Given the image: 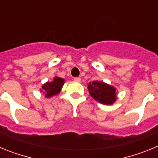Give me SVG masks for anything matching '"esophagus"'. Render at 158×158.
I'll return each instance as SVG.
<instances>
[{
  "mask_svg": "<svg viewBox=\"0 0 158 158\" xmlns=\"http://www.w3.org/2000/svg\"><path fill=\"white\" fill-rule=\"evenodd\" d=\"M73 80H74L75 81H77V82H80L81 79V77H74V78H73Z\"/></svg>",
  "mask_w": 158,
  "mask_h": 158,
  "instance_id": "esophagus-1",
  "label": "esophagus"
}]
</instances>
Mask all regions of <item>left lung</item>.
I'll list each match as a JSON object with an SVG mask.
<instances>
[{"instance_id": "8db88e82", "label": "left lung", "mask_w": 158, "mask_h": 158, "mask_svg": "<svg viewBox=\"0 0 158 158\" xmlns=\"http://www.w3.org/2000/svg\"><path fill=\"white\" fill-rule=\"evenodd\" d=\"M89 94L103 104H111L116 100L115 89L103 81H93L88 85Z\"/></svg>"}]
</instances>
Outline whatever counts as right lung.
<instances>
[{
	"instance_id": "right-lung-1",
	"label": "right lung",
	"mask_w": 158,
	"mask_h": 158,
	"mask_svg": "<svg viewBox=\"0 0 158 158\" xmlns=\"http://www.w3.org/2000/svg\"><path fill=\"white\" fill-rule=\"evenodd\" d=\"M63 84L64 79L56 77L54 78V81L52 82H47L45 85H43L42 86V90L44 91L46 97H51L60 93Z\"/></svg>"
}]
</instances>
